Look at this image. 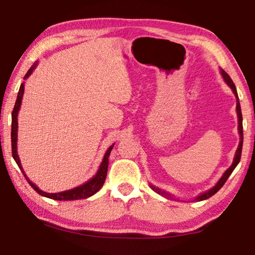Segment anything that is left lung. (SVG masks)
Here are the masks:
<instances>
[{
    "instance_id": "1",
    "label": "left lung",
    "mask_w": 255,
    "mask_h": 255,
    "mask_svg": "<svg viewBox=\"0 0 255 255\" xmlns=\"http://www.w3.org/2000/svg\"><path fill=\"white\" fill-rule=\"evenodd\" d=\"M221 73H222V76L224 81L226 82L227 85L230 86V88L232 89L233 93L235 94V97L237 99V103H236V111H237V117H239V132H240V144H239V147H237L236 149V153H235V157H234V161H233L232 165L228 167V169L225 171V173L223 174V176L221 179H219V181L217 183H216L215 187H213L211 189H209L208 191H205L204 193H201V195L198 196L196 198V201H201V200H206L208 199V198H210L211 196H214L216 192L218 191L219 189H221L224 184H225V182L228 179V176H230L232 174V172L234 171L235 167L237 166V164L240 163V159H241V154H242V147H243V118H242V111H241V105H240V101H239V96H237V91H236V88H235V84L233 83L232 79L230 77V75L227 74V73L222 70L221 68ZM150 188H152L155 192H157L158 195L161 196H164V197H169L171 198V196L169 195V193L163 191V190H161L157 187H155V185H152L150 184Z\"/></svg>"
}]
</instances>
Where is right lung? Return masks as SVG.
I'll return each mask as SVG.
<instances>
[{
  "instance_id": "add662e5",
  "label": "right lung",
  "mask_w": 255,
  "mask_h": 255,
  "mask_svg": "<svg viewBox=\"0 0 255 255\" xmlns=\"http://www.w3.org/2000/svg\"><path fill=\"white\" fill-rule=\"evenodd\" d=\"M36 66H37V62L34 63L31 67H30V70L27 72V74H25L23 77L24 80L28 79V77L32 74V72L34 68H36ZM23 92H24V83H22L20 86L18 97H16V101H15V105L13 108V111H12L11 144H12V156H13L15 163L18 164L20 170L22 171V173L24 175V178L27 179L28 183L31 185L32 189L36 190V191L39 193L40 196L50 198V199H54V200H79V199H85V198L93 196L94 193H97L99 190L101 189L103 183H105L106 178H107V172H108V164H109V155H110L111 149H112V147H114L115 144L108 148V150L105 154V156H103V159L100 164V167H99V170L97 172V174L94 175L91 180H89L88 182H85L82 185H79V187H76L74 189L66 190V191H62V192H57V193H47L45 191H42V190H40L36 184L32 183L31 181L27 178V175H25L24 171L22 169V165H21V162H20V158L18 155V150H16V141H18V114H19V110L21 107V101H22Z\"/></svg>"
}]
</instances>
